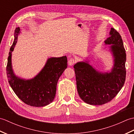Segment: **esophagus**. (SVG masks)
Here are the masks:
<instances>
[{
	"label": "esophagus",
	"mask_w": 134,
	"mask_h": 134,
	"mask_svg": "<svg viewBox=\"0 0 134 134\" xmlns=\"http://www.w3.org/2000/svg\"><path fill=\"white\" fill-rule=\"evenodd\" d=\"M75 60L74 59H71L69 61V64L70 65H73L75 64Z\"/></svg>",
	"instance_id": "1"
}]
</instances>
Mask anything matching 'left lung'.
<instances>
[{"instance_id": "8db88e82", "label": "left lung", "mask_w": 134, "mask_h": 134, "mask_svg": "<svg viewBox=\"0 0 134 134\" xmlns=\"http://www.w3.org/2000/svg\"><path fill=\"white\" fill-rule=\"evenodd\" d=\"M110 37L105 41L111 45L114 65L109 73L98 72L87 62H78L74 68L76 87L81 98L90 105H101L110 101L123 87L126 80V53L123 40L118 32L111 28Z\"/></svg>"}]
</instances>
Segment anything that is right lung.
Listing matches in <instances>:
<instances>
[{"instance_id":"1","label":"right lung","mask_w":134,"mask_h":134,"mask_svg":"<svg viewBox=\"0 0 134 134\" xmlns=\"http://www.w3.org/2000/svg\"><path fill=\"white\" fill-rule=\"evenodd\" d=\"M19 33V27H16L14 33V40L8 54L6 67L8 83L15 94L24 103L35 107L46 106L55 98L59 78L67 67V57L48 59L44 67L33 79L25 80L17 77L12 69L11 53L15 46Z\"/></svg>"}]
</instances>
